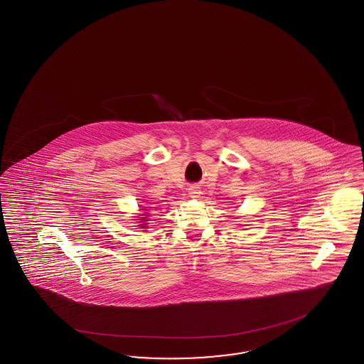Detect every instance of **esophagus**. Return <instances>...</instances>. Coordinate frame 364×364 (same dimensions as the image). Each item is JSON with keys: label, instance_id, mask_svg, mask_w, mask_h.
Segmentation results:
<instances>
[{"label": "esophagus", "instance_id": "1", "mask_svg": "<svg viewBox=\"0 0 364 364\" xmlns=\"http://www.w3.org/2000/svg\"><path fill=\"white\" fill-rule=\"evenodd\" d=\"M189 195H191V198H198V189L196 188H189Z\"/></svg>", "mask_w": 364, "mask_h": 364}]
</instances>
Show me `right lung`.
Instances as JSON below:
<instances>
[{
	"instance_id": "right-lung-1",
	"label": "right lung",
	"mask_w": 364,
	"mask_h": 364,
	"mask_svg": "<svg viewBox=\"0 0 364 364\" xmlns=\"http://www.w3.org/2000/svg\"><path fill=\"white\" fill-rule=\"evenodd\" d=\"M141 220L146 221L145 219H141ZM141 225H144V224H141Z\"/></svg>"
}]
</instances>
